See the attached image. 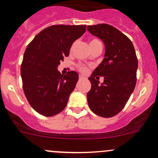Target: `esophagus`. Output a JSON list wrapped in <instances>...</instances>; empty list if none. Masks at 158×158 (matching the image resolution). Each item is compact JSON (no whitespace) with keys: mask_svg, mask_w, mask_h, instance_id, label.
<instances>
[{"mask_svg":"<svg viewBox=\"0 0 158 158\" xmlns=\"http://www.w3.org/2000/svg\"><path fill=\"white\" fill-rule=\"evenodd\" d=\"M79 80H82V79H86V78H85V76H82V75H79Z\"/></svg>","mask_w":158,"mask_h":158,"instance_id":"34e87169","label":"esophagus"}]
</instances>
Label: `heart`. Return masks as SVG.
<instances>
[{
	"instance_id": "1",
	"label": "heart",
	"mask_w": 158,
	"mask_h": 158,
	"mask_svg": "<svg viewBox=\"0 0 158 158\" xmlns=\"http://www.w3.org/2000/svg\"><path fill=\"white\" fill-rule=\"evenodd\" d=\"M97 43H100L99 40H98L96 39H93L92 40H90V42H89V46H92L93 45V44H97ZM78 69L80 72H82V73H86L87 72V67L85 66H84V65H82V64H79V66H78Z\"/></svg>"
}]
</instances>
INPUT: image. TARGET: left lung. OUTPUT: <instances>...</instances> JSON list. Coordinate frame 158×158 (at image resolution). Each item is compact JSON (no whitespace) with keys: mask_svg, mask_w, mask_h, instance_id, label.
I'll return each mask as SVG.
<instances>
[{"mask_svg":"<svg viewBox=\"0 0 158 158\" xmlns=\"http://www.w3.org/2000/svg\"><path fill=\"white\" fill-rule=\"evenodd\" d=\"M87 30L102 40L106 50L103 60L89 78L92 87L87 101L95 114L111 118L122 111L135 89L138 58L131 41L114 27L100 23ZM98 75L104 77L101 85L95 79Z\"/></svg>","mask_w":158,"mask_h":158,"instance_id":"left-lung-1","label":"left lung"}]
</instances>
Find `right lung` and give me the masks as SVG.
Instances as JSON below:
<instances>
[{
    "label": "right lung",
    "instance_id": "right-lung-1",
    "mask_svg": "<svg viewBox=\"0 0 158 158\" xmlns=\"http://www.w3.org/2000/svg\"><path fill=\"white\" fill-rule=\"evenodd\" d=\"M85 30L86 25H53L38 33L27 47L20 67L23 89L39 114L51 117L66 108L79 74L70 71L63 76L57 68Z\"/></svg>",
    "mask_w": 158,
    "mask_h": 158
}]
</instances>
